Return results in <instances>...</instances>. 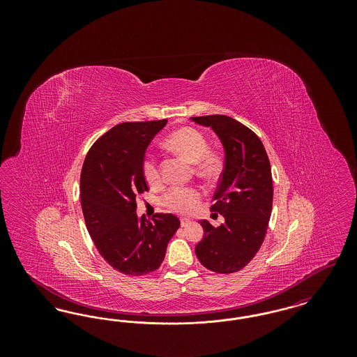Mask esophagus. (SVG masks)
I'll use <instances>...</instances> for the list:
<instances>
[{
	"label": "esophagus",
	"instance_id": "esophagus-1",
	"mask_svg": "<svg viewBox=\"0 0 357 357\" xmlns=\"http://www.w3.org/2000/svg\"><path fill=\"white\" fill-rule=\"evenodd\" d=\"M190 223H191V221H190L188 218H181V226H182V227H186Z\"/></svg>",
	"mask_w": 357,
	"mask_h": 357
}]
</instances>
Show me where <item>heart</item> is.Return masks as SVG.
Returning <instances> with one entry per match:
<instances>
[{
    "instance_id": "b5f03b06",
    "label": "heart",
    "mask_w": 357,
    "mask_h": 357,
    "mask_svg": "<svg viewBox=\"0 0 357 357\" xmlns=\"http://www.w3.org/2000/svg\"><path fill=\"white\" fill-rule=\"evenodd\" d=\"M165 146L187 162L194 163L195 174L202 179L211 181L221 171V158L218 153L208 150L207 139L192 127H182L172 131L166 137ZM142 172L150 186L156 187L162 183V174L153 158L149 156L143 160ZM201 199L202 192L197 187H172L163 197V204L174 213L190 214L197 208Z\"/></svg>"
}]
</instances>
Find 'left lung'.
<instances>
[{"label":"left lung","mask_w":357,"mask_h":357,"mask_svg":"<svg viewBox=\"0 0 357 357\" xmlns=\"http://www.w3.org/2000/svg\"><path fill=\"white\" fill-rule=\"evenodd\" d=\"M191 119L211 127L225 149V166L210 207L223 215L225 223L214 227L199 221L204 237L195 255L211 272L236 273L255 258L268 231L273 206L271 162L259 137L237 120L225 115Z\"/></svg>","instance_id":"1"}]
</instances>
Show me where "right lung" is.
<instances>
[{
    "instance_id": "add662e5",
    "label": "right lung",
    "mask_w": 357,
    "mask_h": 357,
    "mask_svg": "<svg viewBox=\"0 0 357 357\" xmlns=\"http://www.w3.org/2000/svg\"><path fill=\"white\" fill-rule=\"evenodd\" d=\"M167 119L120 123L89 149L80 176L85 226L98 252L115 271L144 275L165 259L178 217L136 215V198L149 191L142 172L144 153Z\"/></svg>"
}]
</instances>
